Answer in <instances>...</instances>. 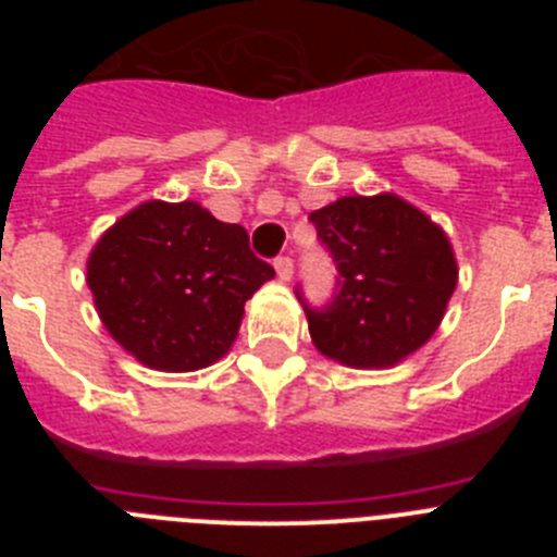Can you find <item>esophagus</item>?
I'll return each mask as SVG.
<instances>
[{
	"label": "esophagus",
	"instance_id": "1",
	"mask_svg": "<svg viewBox=\"0 0 557 557\" xmlns=\"http://www.w3.org/2000/svg\"><path fill=\"white\" fill-rule=\"evenodd\" d=\"M273 264H275V273H278V278H282V282H289V278H293L295 264H293V259H289V256H278Z\"/></svg>",
	"mask_w": 557,
	"mask_h": 557
}]
</instances>
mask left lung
<instances>
[{
    "mask_svg": "<svg viewBox=\"0 0 557 557\" xmlns=\"http://www.w3.org/2000/svg\"><path fill=\"white\" fill-rule=\"evenodd\" d=\"M309 220L337 268L326 307H309L295 289L314 348L343 366L387 368L424 346L457 287L441 225L391 191L339 198Z\"/></svg>",
    "mask_w": 557,
    "mask_h": 557,
    "instance_id": "1",
    "label": "left lung"
}]
</instances>
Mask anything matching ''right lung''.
<instances>
[{
	"label": "right lung",
	"instance_id": "right-lung-1",
	"mask_svg": "<svg viewBox=\"0 0 557 557\" xmlns=\"http://www.w3.org/2000/svg\"><path fill=\"white\" fill-rule=\"evenodd\" d=\"M88 287L111 337L156 371H198L236 339L245 301L275 270L243 225L195 200H147L88 256Z\"/></svg>",
	"mask_w": 557,
	"mask_h": 557
}]
</instances>
